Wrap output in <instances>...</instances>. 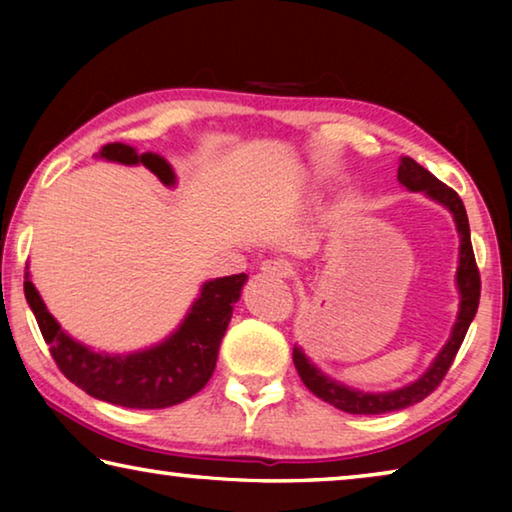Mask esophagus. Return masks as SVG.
I'll list each match as a JSON object with an SVG mask.
<instances>
[{"label": "esophagus", "mask_w": 512, "mask_h": 512, "mask_svg": "<svg viewBox=\"0 0 512 512\" xmlns=\"http://www.w3.org/2000/svg\"><path fill=\"white\" fill-rule=\"evenodd\" d=\"M259 271L271 277H289L291 266L289 262H284V259H264L262 266H259Z\"/></svg>", "instance_id": "1"}]
</instances>
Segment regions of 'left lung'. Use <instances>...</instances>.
<instances>
[{
	"instance_id": "8db88e82",
	"label": "left lung",
	"mask_w": 512,
	"mask_h": 512,
	"mask_svg": "<svg viewBox=\"0 0 512 512\" xmlns=\"http://www.w3.org/2000/svg\"><path fill=\"white\" fill-rule=\"evenodd\" d=\"M397 180L404 185L409 192H422L431 201L447 207L454 216L458 237H461V248H458V268H456V289L461 302H458V316L449 334V341L443 345V350L438 352V357L431 361L422 377H418L411 384H406L397 391L388 393H363L359 388L345 386L341 381L327 377L314 361H311L302 348H293V363L300 379L305 381V386L320 400L336 406L339 411L354 413V415H377V413H391L406 409L422 402L429 393L436 391V386L447 375L449 366L454 363V357L461 343L465 339L467 329L476 316L479 309V296H481V277L479 268L474 262V250L470 239V223H467L465 205L454 189L440 183V180L429 173L424 167H420L413 158H400V169H397Z\"/></svg>"
}]
</instances>
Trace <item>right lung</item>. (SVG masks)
Wrapping results in <instances>:
<instances>
[{
  "mask_svg": "<svg viewBox=\"0 0 512 512\" xmlns=\"http://www.w3.org/2000/svg\"><path fill=\"white\" fill-rule=\"evenodd\" d=\"M97 158L128 167L144 164L162 185H176L171 164L158 153H137L133 146L112 142L103 146ZM246 280L248 275L239 273L203 282L183 323L167 339L128 354L99 352L72 339L49 314L45 300L33 287L29 266L24 273V296L51 357L72 384L101 402L126 409H167L189 400L210 381L221 339L232 318V307L241 298Z\"/></svg>",
  "mask_w": 512,
  "mask_h": 512,
  "instance_id": "add662e5",
  "label": "right lung"
}]
</instances>
